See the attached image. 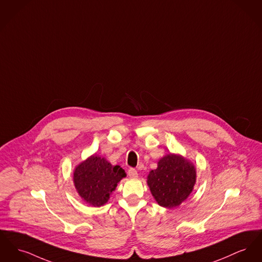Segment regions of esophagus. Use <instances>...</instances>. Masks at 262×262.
I'll return each instance as SVG.
<instances>
[{
    "instance_id": "1",
    "label": "esophagus",
    "mask_w": 262,
    "mask_h": 262,
    "mask_svg": "<svg viewBox=\"0 0 262 262\" xmlns=\"http://www.w3.org/2000/svg\"><path fill=\"white\" fill-rule=\"evenodd\" d=\"M127 174H128V176L132 177V178L138 177V171L135 169V168H129V169L127 170Z\"/></svg>"
}]
</instances>
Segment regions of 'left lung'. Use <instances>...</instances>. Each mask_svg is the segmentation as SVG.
Listing matches in <instances>:
<instances>
[{
    "instance_id": "8db88e82",
    "label": "left lung",
    "mask_w": 262,
    "mask_h": 262,
    "mask_svg": "<svg viewBox=\"0 0 262 262\" xmlns=\"http://www.w3.org/2000/svg\"><path fill=\"white\" fill-rule=\"evenodd\" d=\"M196 182V170L183 157L168 154L151 170L147 184L156 202L165 208L179 206L188 198Z\"/></svg>"
}]
</instances>
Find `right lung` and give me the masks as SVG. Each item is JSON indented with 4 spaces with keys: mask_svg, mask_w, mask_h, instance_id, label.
Wrapping results in <instances>:
<instances>
[{
    "mask_svg": "<svg viewBox=\"0 0 262 262\" xmlns=\"http://www.w3.org/2000/svg\"><path fill=\"white\" fill-rule=\"evenodd\" d=\"M125 176L119 165L113 166L105 158L93 155L74 171V184L79 195L95 207L107 203L111 193Z\"/></svg>",
    "mask_w": 262,
    "mask_h": 262,
    "instance_id": "1",
    "label": "right lung"
}]
</instances>
